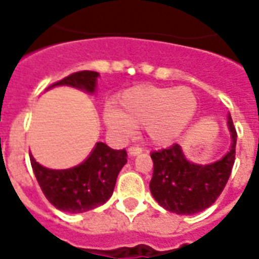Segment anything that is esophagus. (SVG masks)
I'll return each mask as SVG.
<instances>
[{
    "mask_svg": "<svg viewBox=\"0 0 259 259\" xmlns=\"http://www.w3.org/2000/svg\"><path fill=\"white\" fill-rule=\"evenodd\" d=\"M127 152H129L130 156H137V154L142 153V148H141V146H138V145L130 146L129 149H127Z\"/></svg>",
    "mask_w": 259,
    "mask_h": 259,
    "instance_id": "34e87169",
    "label": "esophagus"
}]
</instances>
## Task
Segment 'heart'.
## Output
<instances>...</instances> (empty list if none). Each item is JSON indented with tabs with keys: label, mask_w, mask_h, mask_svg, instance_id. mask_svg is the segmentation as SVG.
I'll use <instances>...</instances> for the list:
<instances>
[{
	"label": "heart",
	"mask_w": 259,
	"mask_h": 259,
	"mask_svg": "<svg viewBox=\"0 0 259 259\" xmlns=\"http://www.w3.org/2000/svg\"><path fill=\"white\" fill-rule=\"evenodd\" d=\"M118 105L107 113L111 127L130 132L133 126H145L150 142L166 145L188 126L197 102L187 87L140 86L122 94Z\"/></svg>",
	"instance_id": "heart-1"
}]
</instances>
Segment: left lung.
I'll return each instance as SVG.
<instances>
[{"label":"left lung","instance_id":"obj_1","mask_svg":"<svg viewBox=\"0 0 259 259\" xmlns=\"http://www.w3.org/2000/svg\"><path fill=\"white\" fill-rule=\"evenodd\" d=\"M227 123L231 132V149L219 161L207 165L193 164L185 158L179 144L150 153L153 160L150 192L161 207L179 215H192L215 203L229 181L235 161L237 130L230 114Z\"/></svg>","mask_w":259,"mask_h":259}]
</instances>
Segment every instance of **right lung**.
<instances>
[{"instance_id": "right-lung-1", "label": "right lung", "mask_w": 259, "mask_h": 259, "mask_svg": "<svg viewBox=\"0 0 259 259\" xmlns=\"http://www.w3.org/2000/svg\"><path fill=\"white\" fill-rule=\"evenodd\" d=\"M95 71H79L51 84L71 86L93 94L97 87ZM125 149H111L103 142L97 145L89 157L68 169H50L40 165L33 156L30 164L34 176L51 204L64 212L80 213L105 204L113 195L118 173L127 161Z\"/></svg>"}]
</instances>
